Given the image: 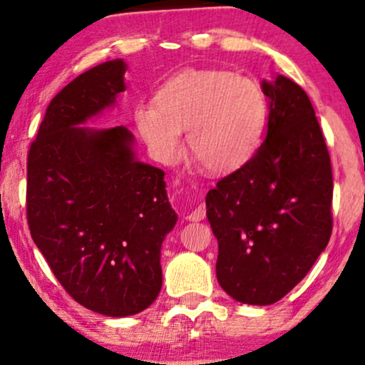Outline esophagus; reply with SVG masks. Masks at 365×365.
<instances>
[{
	"mask_svg": "<svg viewBox=\"0 0 365 365\" xmlns=\"http://www.w3.org/2000/svg\"><path fill=\"white\" fill-rule=\"evenodd\" d=\"M205 217H206V206H205V205L196 206V207H194V210L187 215V220H189V221H201V220H205Z\"/></svg>",
	"mask_w": 365,
	"mask_h": 365,
	"instance_id": "34e87169",
	"label": "esophagus"
}]
</instances>
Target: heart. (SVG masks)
Masks as SVG:
<instances>
[{
	"mask_svg": "<svg viewBox=\"0 0 365 365\" xmlns=\"http://www.w3.org/2000/svg\"><path fill=\"white\" fill-rule=\"evenodd\" d=\"M268 103L253 78L228 70H186L163 83L154 103L134 110L137 130L155 159L181 154L182 130L192 158L212 174H230L253 158L267 124Z\"/></svg>",
	"mask_w": 365,
	"mask_h": 365,
	"instance_id": "b5f03b06",
	"label": "heart"
}]
</instances>
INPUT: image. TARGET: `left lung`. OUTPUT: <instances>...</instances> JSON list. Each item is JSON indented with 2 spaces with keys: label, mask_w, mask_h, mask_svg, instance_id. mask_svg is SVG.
I'll return each instance as SVG.
<instances>
[{
  "label": "left lung",
  "mask_w": 365,
  "mask_h": 365,
  "mask_svg": "<svg viewBox=\"0 0 365 365\" xmlns=\"http://www.w3.org/2000/svg\"><path fill=\"white\" fill-rule=\"evenodd\" d=\"M267 139L206 196L216 278L235 300L272 305L304 278L332 235V165L305 90L277 75Z\"/></svg>",
  "instance_id": "8db88e82"
}]
</instances>
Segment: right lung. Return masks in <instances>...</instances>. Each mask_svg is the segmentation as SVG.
<instances>
[{
  "label": "right lung",
  "mask_w": 365,
  "mask_h": 365,
  "mask_svg": "<svg viewBox=\"0 0 365 365\" xmlns=\"http://www.w3.org/2000/svg\"><path fill=\"white\" fill-rule=\"evenodd\" d=\"M125 68L106 61L56 93L26 164L33 241L65 292L107 317L135 315L155 300L160 246L178 221L164 171L135 159L125 127H77L115 103Z\"/></svg>",
  "instance_id": "add662e5"
}]
</instances>
